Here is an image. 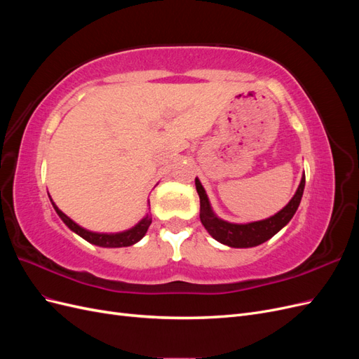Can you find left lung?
I'll list each match as a JSON object with an SVG mask.
<instances>
[{
    "instance_id": "obj_1",
    "label": "left lung",
    "mask_w": 359,
    "mask_h": 359,
    "mask_svg": "<svg viewBox=\"0 0 359 359\" xmlns=\"http://www.w3.org/2000/svg\"><path fill=\"white\" fill-rule=\"evenodd\" d=\"M194 184H196V190L201 199V222L205 229L222 244L236 248H247L268 241L271 236H274L281 227H285L290 222L293 214L297 212L299 206L304 193V186H306V177H302L295 196L290 199V202L283 210L277 212L276 215L269 217L266 220L253 222L247 224L227 223L224 220H220L219 217H215L214 212L211 211L208 198H206V193L202 187L201 181L196 178L194 180Z\"/></svg>"
}]
</instances>
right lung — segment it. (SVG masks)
Returning <instances> with one entry per match:
<instances>
[{
	"label": "right lung",
	"instance_id": "1",
	"mask_svg": "<svg viewBox=\"0 0 359 359\" xmlns=\"http://www.w3.org/2000/svg\"><path fill=\"white\" fill-rule=\"evenodd\" d=\"M50 202H52V199H50ZM52 205H53V208H55L57 214L61 217V220L66 223L73 232L81 235L83 240H86L88 243L95 244V245H100V247H127V245H132V244L137 243L140 238H142L147 233L148 227L151 224V217L147 215L142 222H140L139 224H136L133 229H130V231H126V232H121V233H115V235L94 233V232H88V231L82 229L81 226L76 224L61 210H58V206L55 203L52 202Z\"/></svg>",
	"mask_w": 359,
	"mask_h": 359
}]
</instances>
